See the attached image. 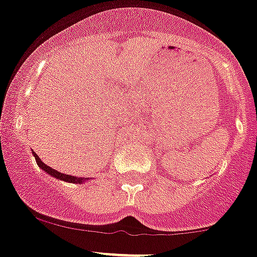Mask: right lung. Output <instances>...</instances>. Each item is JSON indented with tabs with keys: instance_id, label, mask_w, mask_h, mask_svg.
Segmentation results:
<instances>
[{
	"instance_id": "1",
	"label": "right lung",
	"mask_w": 257,
	"mask_h": 257,
	"mask_svg": "<svg viewBox=\"0 0 257 257\" xmlns=\"http://www.w3.org/2000/svg\"><path fill=\"white\" fill-rule=\"evenodd\" d=\"M32 154H34L35 159H36L37 166H39L40 168L45 172V173L49 174L50 177H54V178L59 179V181H64V182H68V183H74V184H81V183H85V182L89 181V179H91V178H89V177L88 178H85V177H75V176H71V174L61 173V172H59V171H56V169L51 168V167L46 166V164H45L44 162L40 159V157L37 156L34 151H32Z\"/></svg>"
}]
</instances>
